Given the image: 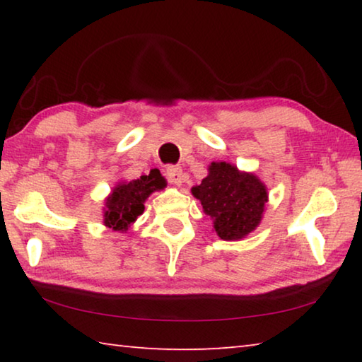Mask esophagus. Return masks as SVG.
<instances>
[{
	"mask_svg": "<svg viewBox=\"0 0 362 362\" xmlns=\"http://www.w3.org/2000/svg\"><path fill=\"white\" fill-rule=\"evenodd\" d=\"M166 177L169 179V182L175 183V185H182L183 174H182V169L179 166H169L166 169Z\"/></svg>",
	"mask_w": 362,
	"mask_h": 362,
	"instance_id": "esophagus-1",
	"label": "esophagus"
}]
</instances>
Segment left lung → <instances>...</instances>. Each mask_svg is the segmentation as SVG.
Here are the masks:
<instances>
[{
    "mask_svg": "<svg viewBox=\"0 0 362 362\" xmlns=\"http://www.w3.org/2000/svg\"><path fill=\"white\" fill-rule=\"evenodd\" d=\"M214 231L223 241H240L260 225L268 203V189L254 173L226 161H212L207 177L192 188Z\"/></svg>",
    "mask_w": 362,
    "mask_h": 362,
    "instance_id": "1",
    "label": "left lung"
}]
</instances>
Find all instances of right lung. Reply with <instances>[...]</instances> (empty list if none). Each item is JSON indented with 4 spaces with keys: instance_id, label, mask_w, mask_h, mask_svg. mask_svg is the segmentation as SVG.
<instances>
[{
    "instance_id": "1",
    "label": "right lung",
    "mask_w": 362,
    "mask_h": 362,
    "mask_svg": "<svg viewBox=\"0 0 362 362\" xmlns=\"http://www.w3.org/2000/svg\"><path fill=\"white\" fill-rule=\"evenodd\" d=\"M166 187L168 182L158 169H151L148 175H142L136 180H119L103 203V225L113 231L126 233L144 214L148 196Z\"/></svg>"
}]
</instances>
